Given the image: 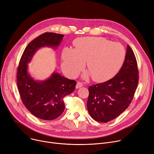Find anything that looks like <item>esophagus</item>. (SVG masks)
<instances>
[{
    "mask_svg": "<svg viewBox=\"0 0 154 154\" xmlns=\"http://www.w3.org/2000/svg\"><path fill=\"white\" fill-rule=\"evenodd\" d=\"M82 86H83L82 83L80 82H78L77 83V85H76V88H80V87H82Z\"/></svg>",
    "mask_w": 154,
    "mask_h": 154,
    "instance_id": "1",
    "label": "esophagus"
}]
</instances>
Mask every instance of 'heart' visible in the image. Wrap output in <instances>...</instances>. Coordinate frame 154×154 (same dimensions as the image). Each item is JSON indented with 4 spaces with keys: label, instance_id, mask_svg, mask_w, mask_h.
<instances>
[{
    "label": "heart",
    "instance_id": "b5f03b06",
    "mask_svg": "<svg viewBox=\"0 0 154 154\" xmlns=\"http://www.w3.org/2000/svg\"><path fill=\"white\" fill-rule=\"evenodd\" d=\"M74 45L75 49L66 47L62 54L63 68L71 77L82 70L87 61L89 72L86 77L91 75L97 82L107 81L117 74L125 57L122 44L103 37L79 38Z\"/></svg>",
    "mask_w": 154,
    "mask_h": 154
}]
</instances>
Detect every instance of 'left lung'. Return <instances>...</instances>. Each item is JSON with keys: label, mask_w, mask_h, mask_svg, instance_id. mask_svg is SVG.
I'll return each mask as SVG.
<instances>
[{"label": "left lung", "mask_w": 154, "mask_h": 154, "mask_svg": "<svg viewBox=\"0 0 154 154\" xmlns=\"http://www.w3.org/2000/svg\"><path fill=\"white\" fill-rule=\"evenodd\" d=\"M138 74L135 54L128 45L125 61L117 75L106 82L88 87L87 107L91 117L107 123L125 111L137 89Z\"/></svg>", "instance_id": "left-lung-1"}]
</instances>
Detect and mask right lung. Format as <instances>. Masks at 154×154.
Masks as SVG:
<instances>
[{
    "instance_id": "1",
    "label": "right lung",
    "mask_w": 154,
    "mask_h": 154,
    "mask_svg": "<svg viewBox=\"0 0 154 154\" xmlns=\"http://www.w3.org/2000/svg\"><path fill=\"white\" fill-rule=\"evenodd\" d=\"M63 36L53 32L39 35L28 44L19 62L17 82L21 100L32 114L42 120H54L62 114L63 99L74 92L77 83L55 72L47 80H35L28 73V63L38 48H57Z\"/></svg>"
}]
</instances>
